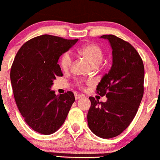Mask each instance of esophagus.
Listing matches in <instances>:
<instances>
[{"instance_id": "34e87169", "label": "esophagus", "mask_w": 160, "mask_h": 160, "mask_svg": "<svg viewBox=\"0 0 160 160\" xmlns=\"http://www.w3.org/2000/svg\"><path fill=\"white\" fill-rule=\"evenodd\" d=\"M82 97H83V95H75V99L76 100H78V99H79V98H82Z\"/></svg>"}]
</instances>
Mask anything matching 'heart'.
Instances as JSON below:
<instances>
[{"mask_svg":"<svg viewBox=\"0 0 160 160\" xmlns=\"http://www.w3.org/2000/svg\"><path fill=\"white\" fill-rule=\"evenodd\" d=\"M78 54L86 59L92 66L95 67L100 65L103 59L102 49L96 44H88L82 46L78 50ZM72 58L69 52H65L62 55L60 58V66L62 70L68 71L72 66ZM77 85L79 87L83 88L84 82L79 80L77 82Z\"/></svg>","mask_w":160,"mask_h":160,"instance_id":"obj_1","label":"heart"}]
</instances>
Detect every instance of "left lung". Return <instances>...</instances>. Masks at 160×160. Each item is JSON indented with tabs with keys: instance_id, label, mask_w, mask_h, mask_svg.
Instances as JSON below:
<instances>
[{
	"instance_id": "obj_1",
	"label": "left lung",
	"mask_w": 160,
	"mask_h": 160,
	"mask_svg": "<svg viewBox=\"0 0 160 160\" xmlns=\"http://www.w3.org/2000/svg\"><path fill=\"white\" fill-rule=\"evenodd\" d=\"M108 41L112 50V65L97 86V93L107 98L101 102L89 97L91 107L87 115L89 129L102 139L121 134L132 121L144 92V65L137 51L129 42L112 35Z\"/></svg>"
}]
</instances>
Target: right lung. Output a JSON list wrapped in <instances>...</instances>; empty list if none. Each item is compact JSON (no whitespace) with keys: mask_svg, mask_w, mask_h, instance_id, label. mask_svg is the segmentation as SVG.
Listing matches in <instances>:
<instances>
[{"mask_svg":"<svg viewBox=\"0 0 160 160\" xmlns=\"http://www.w3.org/2000/svg\"><path fill=\"white\" fill-rule=\"evenodd\" d=\"M78 40L38 36L23 44L14 58L11 82L16 104L26 123L41 134L57 131L75 102L73 92L56 95L51 88L55 77L63 75L59 58Z\"/></svg>","mask_w":160,"mask_h":160,"instance_id":"1","label":"right lung"}]
</instances>
